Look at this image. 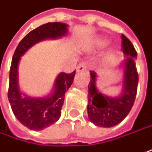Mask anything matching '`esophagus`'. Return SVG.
<instances>
[{
    "mask_svg": "<svg viewBox=\"0 0 152 152\" xmlns=\"http://www.w3.org/2000/svg\"><path fill=\"white\" fill-rule=\"evenodd\" d=\"M86 69H87V62H82L81 63H79L76 68L77 71H83Z\"/></svg>",
    "mask_w": 152,
    "mask_h": 152,
    "instance_id": "34e87169",
    "label": "esophagus"
}]
</instances>
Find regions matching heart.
<instances>
[{
  "label": "heart",
  "instance_id": "heart-1",
  "mask_svg": "<svg viewBox=\"0 0 152 152\" xmlns=\"http://www.w3.org/2000/svg\"><path fill=\"white\" fill-rule=\"evenodd\" d=\"M105 43H106V42H104V40H96V41L95 42V44H96V46H98V47L104 46Z\"/></svg>",
  "mask_w": 152,
  "mask_h": 152
}]
</instances>
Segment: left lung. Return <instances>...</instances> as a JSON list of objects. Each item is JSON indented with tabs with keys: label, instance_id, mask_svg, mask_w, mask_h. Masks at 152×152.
Segmentation results:
<instances>
[{
	"label": "left lung",
	"instance_id": "1",
	"mask_svg": "<svg viewBox=\"0 0 152 152\" xmlns=\"http://www.w3.org/2000/svg\"><path fill=\"white\" fill-rule=\"evenodd\" d=\"M122 50L127 56L124 62L123 94L119 97H108L98 92L96 87V74L94 70H90L87 110L90 120L96 126L108 128L118 124L129 114L136 99L138 84V73L135 62L137 51L124 35H122Z\"/></svg>",
	"mask_w": 152,
	"mask_h": 152
}]
</instances>
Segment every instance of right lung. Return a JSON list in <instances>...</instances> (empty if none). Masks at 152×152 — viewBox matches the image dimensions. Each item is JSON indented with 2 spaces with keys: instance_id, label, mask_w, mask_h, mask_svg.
<instances>
[{
  "instance_id": "1",
  "label": "right lung",
  "mask_w": 152,
  "mask_h": 152,
  "mask_svg": "<svg viewBox=\"0 0 152 152\" xmlns=\"http://www.w3.org/2000/svg\"><path fill=\"white\" fill-rule=\"evenodd\" d=\"M67 33V25L61 22H48L30 31L19 42L15 49L9 71L7 97L15 117L30 130L39 131L55 124L61 117L65 92L71 86L76 70L72 73L62 72L56 83L54 92L45 98L21 96L18 87V63L21 56L36 42L57 38Z\"/></svg>"
}]
</instances>
